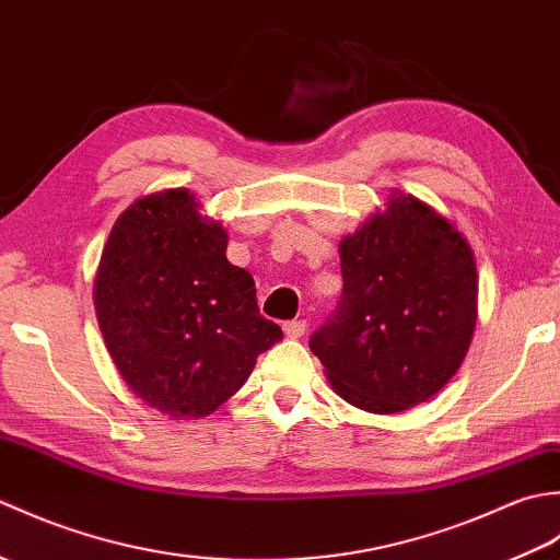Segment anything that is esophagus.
<instances>
[{"instance_id":"1","label":"esophagus","mask_w":560,"mask_h":560,"mask_svg":"<svg viewBox=\"0 0 560 560\" xmlns=\"http://www.w3.org/2000/svg\"><path fill=\"white\" fill-rule=\"evenodd\" d=\"M307 323L305 319H291V323H283V331H287V337L291 339H301L305 335Z\"/></svg>"}]
</instances>
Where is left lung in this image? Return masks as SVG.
<instances>
[{"instance_id": "1", "label": "left lung", "mask_w": 560, "mask_h": 560, "mask_svg": "<svg viewBox=\"0 0 560 560\" xmlns=\"http://www.w3.org/2000/svg\"><path fill=\"white\" fill-rule=\"evenodd\" d=\"M339 249L343 291L311 351L353 407H416L467 355L479 291L471 247L431 207L399 195Z\"/></svg>"}]
</instances>
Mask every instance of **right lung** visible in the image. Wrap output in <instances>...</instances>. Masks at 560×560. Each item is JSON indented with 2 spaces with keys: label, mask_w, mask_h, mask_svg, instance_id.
Instances as JSON below:
<instances>
[{
  "label": "right lung",
  "mask_w": 560,
  "mask_h": 560,
  "mask_svg": "<svg viewBox=\"0 0 560 560\" xmlns=\"http://www.w3.org/2000/svg\"><path fill=\"white\" fill-rule=\"evenodd\" d=\"M225 245L195 195L165 189L137 199L103 249L93 301L105 347L135 395L173 419L219 409L283 337Z\"/></svg>",
  "instance_id": "add662e5"
}]
</instances>
